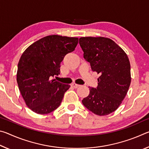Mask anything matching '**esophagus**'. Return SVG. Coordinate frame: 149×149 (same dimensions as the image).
I'll return each instance as SVG.
<instances>
[{"label":"esophagus","instance_id":"34e87169","mask_svg":"<svg viewBox=\"0 0 149 149\" xmlns=\"http://www.w3.org/2000/svg\"><path fill=\"white\" fill-rule=\"evenodd\" d=\"M71 86H72V87H73L74 88H75V89H76V88H77L78 87H79L80 85H78V84H75V83H73V84H72Z\"/></svg>","mask_w":149,"mask_h":149}]
</instances>
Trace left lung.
<instances>
[{"label": "left lung", "instance_id": "obj_1", "mask_svg": "<svg viewBox=\"0 0 149 149\" xmlns=\"http://www.w3.org/2000/svg\"><path fill=\"white\" fill-rule=\"evenodd\" d=\"M79 45L84 58L100 76L97 88L82 100L88 110L98 116L114 112L122 104L130 86V62L122 48L107 37H84Z\"/></svg>", "mask_w": 149, "mask_h": 149}]
</instances>
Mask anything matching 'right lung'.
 <instances>
[{
  "label": "right lung",
  "instance_id": "add662e5",
  "mask_svg": "<svg viewBox=\"0 0 149 149\" xmlns=\"http://www.w3.org/2000/svg\"><path fill=\"white\" fill-rule=\"evenodd\" d=\"M77 43V37L48 35L31 44L22 54L17 83L27 107L33 112L47 114L60 106L70 85L52 78L60 74V63Z\"/></svg>",
  "mask_w": 149,
  "mask_h": 149
}]
</instances>
